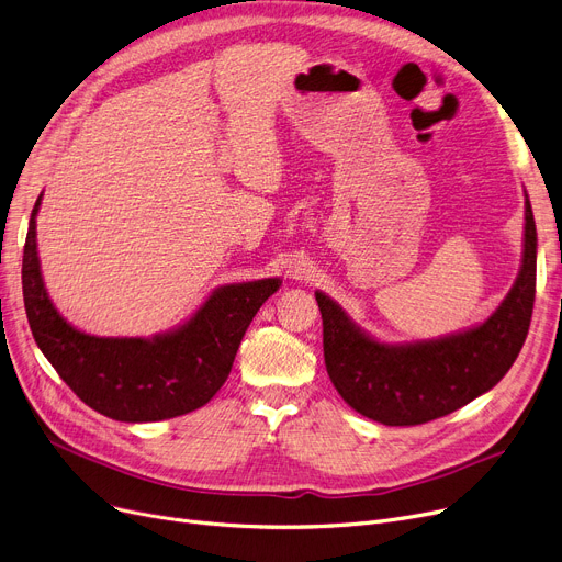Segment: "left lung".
<instances>
[{
  "label": "left lung",
  "mask_w": 562,
  "mask_h": 562,
  "mask_svg": "<svg viewBox=\"0 0 562 562\" xmlns=\"http://www.w3.org/2000/svg\"><path fill=\"white\" fill-rule=\"evenodd\" d=\"M524 210L519 276L504 303L476 328L415 344H382L316 291L326 369L352 409L385 426H417L451 415L508 373L526 341L536 303L538 232L528 195Z\"/></svg>",
  "instance_id": "left-lung-1"
}]
</instances>
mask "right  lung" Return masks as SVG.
<instances>
[{"mask_svg": "<svg viewBox=\"0 0 562 562\" xmlns=\"http://www.w3.org/2000/svg\"><path fill=\"white\" fill-rule=\"evenodd\" d=\"M38 195L22 257V296L43 356L66 385L100 415L145 424L187 415L210 403L229 375L257 310L280 289V278L218 286L184 323L153 339L95 337L56 312L41 276L36 248Z\"/></svg>", "mask_w": 562, "mask_h": 562, "instance_id": "add662e5", "label": "right lung"}]
</instances>
